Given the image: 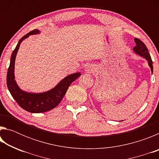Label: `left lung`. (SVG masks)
<instances>
[{
    "label": "left lung",
    "instance_id": "8db88e82",
    "mask_svg": "<svg viewBox=\"0 0 159 159\" xmlns=\"http://www.w3.org/2000/svg\"><path fill=\"white\" fill-rule=\"evenodd\" d=\"M134 42L136 43V46H134L133 48L134 52H136L139 55H140L142 57L146 59L148 61V64H149V66L151 68V70H152V72H153V62L152 58H151L150 54L148 52V49L146 47V45H145L143 42L140 41L139 39H137V38H134Z\"/></svg>",
    "mask_w": 159,
    "mask_h": 159
}]
</instances>
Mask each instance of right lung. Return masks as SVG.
Listing matches in <instances>:
<instances>
[{
    "mask_svg": "<svg viewBox=\"0 0 159 159\" xmlns=\"http://www.w3.org/2000/svg\"><path fill=\"white\" fill-rule=\"evenodd\" d=\"M38 29H34L24 36L18 42L15 49L13 50L10 63L7 74V85L10 94L17 103L23 109L31 113H42L57 107L65 95L71 83L80 76V73L71 74L60 81L59 84L48 92L35 94L24 92L20 89L15 80L14 69L16 55L17 53L21 42L29 37V35L39 34Z\"/></svg>",
    "mask_w": 159,
    "mask_h": 159,
    "instance_id": "obj_1",
    "label": "right lung"
}]
</instances>
